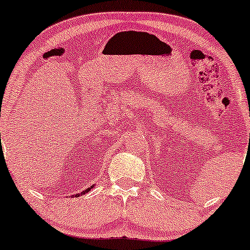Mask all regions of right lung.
<instances>
[{"instance_id":"obj_1","label":"right lung","mask_w":250,"mask_h":250,"mask_svg":"<svg viewBox=\"0 0 250 250\" xmlns=\"http://www.w3.org/2000/svg\"><path fill=\"white\" fill-rule=\"evenodd\" d=\"M93 187H94V185H93V186L88 187V188H87V189H85V190H82V192H81V193H79V194H76V195H75V197H79V195H81V194H85V193H88V192H89V190H90V189H92V188H93Z\"/></svg>"}]
</instances>
